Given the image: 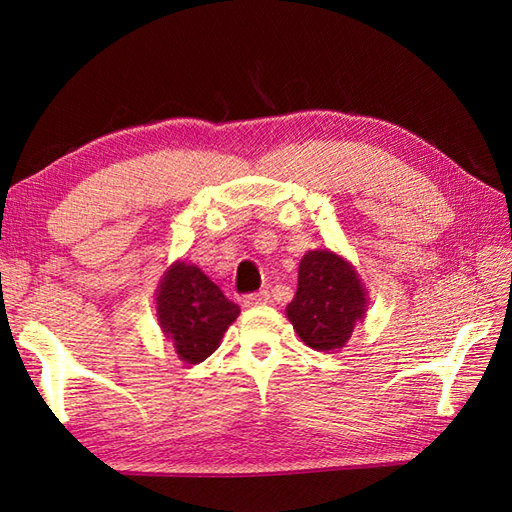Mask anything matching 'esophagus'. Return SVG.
<instances>
[{"label": "esophagus", "mask_w": 512, "mask_h": 512, "mask_svg": "<svg viewBox=\"0 0 512 512\" xmlns=\"http://www.w3.org/2000/svg\"><path fill=\"white\" fill-rule=\"evenodd\" d=\"M270 295L268 290H259V292H250V295L244 297V306L250 308V306H259V303H268Z\"/></svg>", "instance_id": "esophagus-1"}]
</instances>
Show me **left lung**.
Returning <instances> with one entry per match:
<instances>
[{
  "instance_id": "obj_1",
  "label": "left lung",
  "mask_w": 512,
  "mask_h": 512,
  "mask_svg": "<svg viewBox=\"0 0 512 512\" xmlns=\"http://www.w3.org/2000/svg\"><path fill=\"white\" fill-rule=\"evenodd\" d=\"M286 312L303 343L330 352L347 343L365 314V288L339 255L310 250L299 264L297 295Z\"/></svg>"
}]
</instances>
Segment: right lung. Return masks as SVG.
<instances>
[{
    "label": "right lung",
    "instance_id": "obj_1",
    "mask_svg": "<svg viewBox=\"0 0 512 512\" xmlns=\"http://www.w3.org/2000/svg\"><path fill=\"white\" fill-rule=\"evenodd\" d=\"M156 303L162 332L189 365L202 363L217 350L226 328L239 314L237 303L226 299L198 266L187 264L167 270Z\"/></svg>",
    "mask_w": 512,
    "mask_h": 512
}]
</instances>
